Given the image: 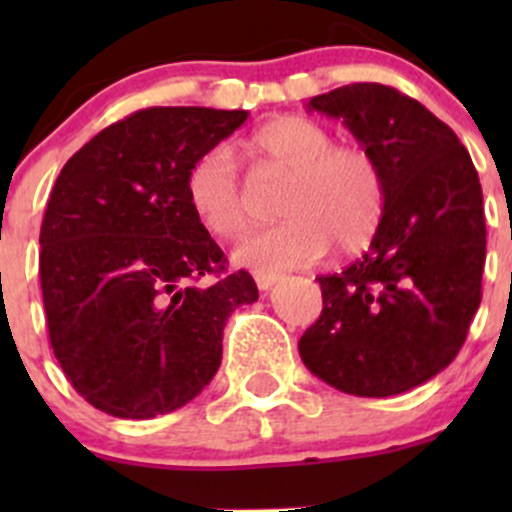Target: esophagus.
<instances>
[{
    "label": "esophagus",
    "mask_w": 512,
    "mask_h": 512,
    "mask_svg": "<svg viewBox=\"0 0 512 512\" xmlns=\"http://www.w3.org/2000/svg\"><path fill=\"white\" fill-rule=\"evenodd\" d=\"M280 280H282V275H277V272H257V275H255L257 287H260L262 292H267V289H272Z\"/></svg>",
    "instance_id": "esophagus-1"
}]
</instances>
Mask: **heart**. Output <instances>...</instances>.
<instances>
[{"label": "heart", "mask_w": 512, "mask_h": 512, "mask_svg": "<svg viewBox=\"0 0 512 512\" xmlns=\"http://www.w3.org/2000/svg\"><path fill=\"white\" fill-rule=\"evenodd\" d=\"M255 168L287 175L277 213L285 220L247 237L235 260L255 272H285L314 265L332 245L359 252L386 215V175L361 146L334 143L322 123L307 116H277L240 143ZM188 205L215 237H240L250 223L240 170L225 148L203 153L185 178Z\"/></svg>", "instance_id": "obj_1"}]
</instances>
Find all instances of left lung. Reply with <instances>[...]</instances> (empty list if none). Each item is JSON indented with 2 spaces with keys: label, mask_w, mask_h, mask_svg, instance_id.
Returning <instances> with one entry per match:
<instances>
[{
  "label": "left lung",
  "mask_w": 512,
  "mask_h": 512,
  "mask_svg": "<svg viewBox=\"0 0 512 512\" xmlns=\"http://www.w3.org/2000/svg\"><path fill=\"white\" fill-rule=\"evenodd\" d=\"M307 108L342 118L384 168L389 198L369 250L317 277L324 309L299 339V356L344 394H404L456 359L480 304L478 173L456 133L391 86L349 84Z\"/></svg>",
  "instance_id": "left-lung-1"
}]
</instances>
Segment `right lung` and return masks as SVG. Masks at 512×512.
Returning <instances> with one entry per match:
<instances>
[{"mask_svg":"<svg viewBox=\"0 0 512 512\" xmlns=\"http://www.w3.org/2000/svg\"><path fill=\"white\" fill-rule=\"evenodd\" d=\"M247 111L156 106L66 160L39 235L54 356L103 414L153 418L193 401L223 359V329L257 299L188 205L185 178ZM220 271L224 275L219 274ZM205 274L218 283L200 286Z\"/></svg>","mask_w":512,"mask_h":512,"instance_id":"right-lung-1","label":"right lung"}]
</instances>
